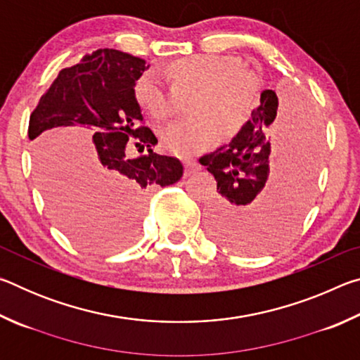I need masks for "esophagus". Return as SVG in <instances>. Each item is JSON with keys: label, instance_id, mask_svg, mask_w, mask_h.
I'll return each instance as SVG.
<instances>
[{"label": "esophagus", "instance_id": "esophagus-1", "mask_svg": "<svg viewBox=\"0 0 360 360\" xmlns=\"http://www.w3.org/2000/svg\"><path fill=\"white\" fill-rule=\"evenodd\" d=\"M200 169V163L198 162H186V165H184V176H191V174H193V173H197Z\"/></svg>", "mask_w": 360, "mask_h": 360}]
</instances>
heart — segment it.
I'll return each instance as SVG.
<instances>
[{
    "label": "heart",
    "instance_id": "obj_1",
    "mask_svg": "<svg viewBox=\"0 0 360 360\" xmlns=\"http://www.w3.org/2000/svg\"><path fill=\"white\" fill-rule=\"evenodd\" d=\"M176 95L191 94V117L173 122L158 133L162 148L178 157H193L217 143L240 135L257 103V81L240 70L235 58L188 56L163 66ZM138 106L152 119L165 120L174 112L176 96L154 72H144L133 85Z\"/></svg>",
    "mask_w": 360,
    "mask_h": 360
}]
</instances>
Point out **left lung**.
I'll return each instance as SVG.
<instances>
[{
	"mask_svg": "<svg viewBox=\"0 0 360 360\" xmlns=\"http://www.w3.org/2000/svg\"><path fill=\"white\" fill-rule=\"evenodd\" d=\"M319 160L313 109L297 98L281 103L273 90H264L240 135L200 158L217 181L219 197L208 211L212 238L245 254L283 243L311 202Z\"/></svg>",
	"mask_w": 360,
	"mask_h": 360,
	"instance_id": "left-lung-1",
	"label": "left lung"
}]
</instances>
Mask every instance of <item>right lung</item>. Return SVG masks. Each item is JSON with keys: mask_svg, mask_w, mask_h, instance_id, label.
Listing matches in <instances>:
<instances>
[{"mask_svg": "<svg viewBox=\"0 0 360 360\" xmlns=\"http://www.w3.org/2000/svg\"><path fill=\"white\" fill-rule=\"evenodd\" d=\"M148 68L143 58L98 49L60 71L30 115L42 193L57 224L85 249L125 245L136 231L148 191L172 186L184 173L178 158L152 150L157 138L143 125L133 85ZM72 132L94 133L96 150L89 158ZM130 137L146 155H126Z\"/></svg>", "mask_w": 360, "mask_h": 360, "instance_id": "1", "label": "right lung"}]
</instances>
